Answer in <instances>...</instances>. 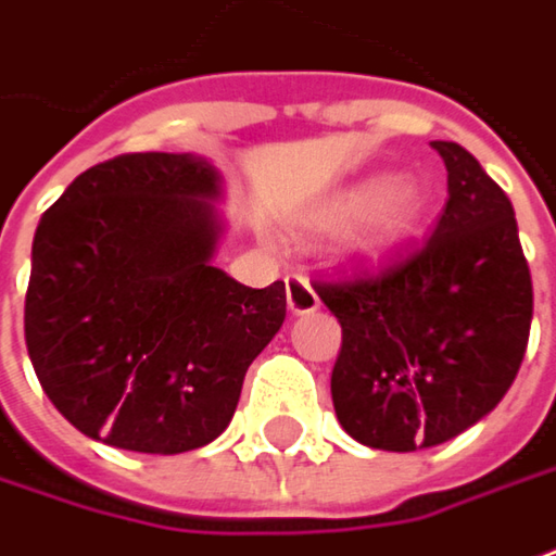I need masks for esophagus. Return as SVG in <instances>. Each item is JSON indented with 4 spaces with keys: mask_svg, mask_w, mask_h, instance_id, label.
<instances>
[{
    "mask_svg": "<svg viewBox=\"0 0 556 556\" xmlns=\"http://www.w3.org/2000/svg\"><path fill=\"white\" fill-rule=\"evenodd\" d=\"M287 305L293 315H305V312H315L321 303H318V293L312 290L303 275H290L287 278Z\"/></svg>",
    "mask_w": 556,
    "mask_h": 556,
    "instance_id": "34e87169",
    "label": "esophagus"
}]
</instances>
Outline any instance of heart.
I'll use <instances>...</instances> for the list:
<instances>
[{
  "instance_id": "obj_1",
  "label": "heart",
  "mask_w": 556,
  "mask_h": 556,
  "mask_svg": "<svg viewBox=\"0 0 556 556\" xmlns=\"http://www.w3.org/2000/svg\"><path fill=\"white\" fill-rule=\"evenodd\" d=\"M416 207V192L407 182H361L308 207L300 219V232L324 235L352 216L342 232V248L349 253L370 256L389 251L391 244H397L407 235Z\"/></svg>"
}]
</instances>
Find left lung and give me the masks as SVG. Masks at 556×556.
I'll use <instances>...</instances> for the list:
<instances>
[{
    "mask_svg": "<svg viewBox=\"0 0 556 556\" xmlns=\"http://www.w3.org/2000/svg\"><path fill=\"white\" fill-rule=\"evenodd\" d=\"M446 207L422 248L386 269L315 285L342 324L330 394L357 443L413 453L453 441L511 389L532 281L508 195L480 162L434 140Z\"/></svg>",
    "mask_w": 556,
    "mask_h": 556,
    "instance_id": "8db88e82",
    "label": "left lung"
}]
</instances>
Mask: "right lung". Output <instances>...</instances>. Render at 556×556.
Segmentation results:
<instances>
[{
	"mask_svg": "<svg viewBox=\"0 0 556 556\" xmlns=\"http://www.w3.org/2000/svg\"><path fill=\"white\" fill-rule=\"evenodd\" d=\"M223 177L192 152L88 167L33 238L24 333L51 404L130 453H189L232 422L251 361L281 330L285 281L214 266Z\"/></svg>",
	"mask_w": 556,
	"mask_h": 556,
	"instance_id": "add662e5",
	"label": "right lung"
}]
</instances>
